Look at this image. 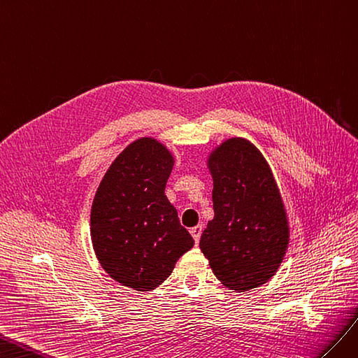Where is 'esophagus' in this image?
Listing matches in <instances>:
<instances>
[{
	"mask_svg": "<svg viewBox=\"0 0 358 358\" xmlns=\"http://www.w3.org/2000/svg\"><path fill=\"white\" fill-rule=\"evenodd\" d=\"M190 234H192L193 240H195V243L198 244L199 238H201V234H202V227H201V224H198V227H195V228H192Z\"/></svg>",
	"mask_w": 358,
	"mask_h": 358,
	"instance_id": "esophagus-1",
	"label": "esophagus"
}]
</instances>
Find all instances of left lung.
Masks as SVG:
<instances>
[{
  "mask_svg": "<svg viewBox=\"0 0 358 358\" xmlns=\"http://www.w3.org/2000/svg\"><path fill=\"white\" fill-rule=\"evenodd\" d=\"M206 165L213 178L214 217L199 248L224 287L244 292L267 283L287 255L289 219L278 181L246 138L214 147Z\"/></svg>",
  "mask_w": 358,
  "mask_h": 358,
  "instance_id": "8db88e82",
  "label": "left lung"
}]
</instances>
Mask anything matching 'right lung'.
Here are the masks:
<instances>
[{
    "label": "right lung",
    "instance_id": "1",
    "mask_svg": "<svg viewBox=\"0 0 358 358\" xmlns=\"http://www.w3.org/2000/svg\"><path fill=\"white\" fill-rule=\"evenodd\" d=\"M173 163L160 141L138 138L110 163L96 190L91 243L101 268L122 287L156 289L195 244L165 195Z\"/></svg>",
    "mask_w": 358,
    "mask_h": 358
}]
</instances>
